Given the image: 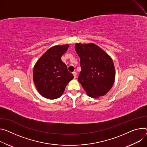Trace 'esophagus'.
Listing matches in <instances>:
<instances>
[{
	"mask_svg": "<svg viewBox=\"0 0 147 147\" xmlns=\"http://www.w3.org/2000/svg\"><path fill=\"white\" fill-rule=\"evenodd\" d=\"M73 76H74V78H76L77 77V73L76 72H73Z\"/></svg>",
	"mask_w": 147,
	"mask_h": 147,
	"instance_id": "34e87169",
	"label": "esophagus"
}]
</instances>
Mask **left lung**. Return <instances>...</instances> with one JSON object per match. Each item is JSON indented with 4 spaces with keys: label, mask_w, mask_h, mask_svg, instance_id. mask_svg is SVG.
Returning <instances> with one entry per match:
<instances>
[{
    "label": "left lung",
    "mask_w": 147,
    "mask_h": 147,
    "mask_svg": "<svg viewBox=\"0 0 147 147\" xmlns=\"http://www.w3.org/2000/svg\"><path fill=\"white\" fill-rule=\"evenodd\" d=\"M75 50L80 58L82 70L78 77L87 94L98 98L113 87L115 77L111 57L94 43H76Z\"/></svg>",
    "instance_id": "obj_1"
}]
</instances>
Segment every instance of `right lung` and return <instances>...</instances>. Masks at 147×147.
I'll list each match as a JSON object with an SVG mask.
<instances>
[{
	"label": "right lung",
	"mask_w": 147,
	"mask_h": 147,
	"mask_svg": "<svg viewBox=\"0 0 147 147\" xmlns=\"http://www.w3.org/2000/svg\"><path fill=\"white\" fill-rule=\"evenodd\" d=\"M69 45H57L47 50L41 56L33 69V81L43 97L48 99L59 98L67 84L73 79L61 57Z\"/></svg>",
	"instance_id": "1"
}]
</instances>
